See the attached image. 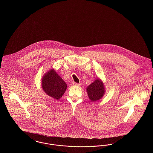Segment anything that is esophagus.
<instances>
[{"label":"esophagus","instance_id":"1","mask_svg":"<svg viewBox=\"0 0 153 153\" xmlns=\"http://www.w3.org/2000/svg\"><path fill=\"white\" fill-rule=\"evenodd\" d=\"M74 86H77V87H80V84H78V83H73V84Z\"/></svg>","mask_w":153,"mask_h":153}]
</instances>
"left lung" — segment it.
Wrapping results in <instances>:
<instances>
[{
    "label": "left lung",
    "mask_w": 153,
    "mask_h": 153,
    "mask_svg": "<svg viewBox=\"0 0 153 153\" xmlns=\"http://www.w3.org/2000/svg\"><path fill=\"white\" fill-rule=\"evenodd\" d=\"M89 99L91 102L98 101L102 99L105 92V88L102 80L97 77L86 88Z\"/></svg>",
    "instance_id": "8db88e82"
}]
</instances>
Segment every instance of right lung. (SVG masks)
I'll use <instances>...</instances> for the list:
<instances>
[{
	"label": "right lung",
	"mask_w": 153,
	"mask_h": 153,
	"mask_svg": "<svg viewBox=\"0 0 153 153\" xmlns=\"http://www.w3.org/2000/svg\"><path fill=\"white\" fill-rule=\"evenodd\" d=\"M41 85L46 95L56 100L63 96L67 89L65 82L54 69L44 74L41 79Z\"/></svg>",
	"instance_id": "right-lung-1"
}]
</instances>
